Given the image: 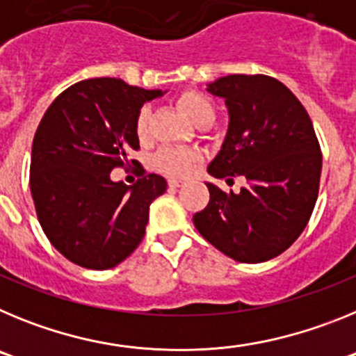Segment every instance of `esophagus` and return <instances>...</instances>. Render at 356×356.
Returning <instances> with one entry per match:
<instances>
[{
  "label": "esophagus",
  "mask_w": 356,
  "mask_h": 356,
  "mask_svg": "<svg viewBox=\"0 0 356 356\" xmlns=\"http://www.w3.org/2000/svg\"><path fill=\"white\" fill-rule=\"evenodd\" d=\"M169 187L171 188H178V187H181V185H184V181L181 180H176V178H169Z\"/></svg>",
  "instance_id": "34e87169"
}]
</instances>
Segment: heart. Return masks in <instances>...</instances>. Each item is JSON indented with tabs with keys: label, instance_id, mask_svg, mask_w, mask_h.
Here are the masks:
<instances>
[{
	"label": "heart",
	"instance_id": "obj_1",
	"mask_svg": "<svg viewBox=\"0 0 356 356\" xmlns=\"http://www.w3.org/2000/svg\"><path fill=\"white\" fill-rule=\"evenodd\" d=\"M180 110L196 127H209L216 118L212 102L196 90H185L176 99ZM149 108L144 106L135 119V134L139 139H146L149 131ZM201 162V155L188 147H162L153 159V165L159 171L171 176H188Z\"/></svg>",
	"mask_w": 356,
	"mask_h": 356
}]
</instances>
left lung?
I'll list each match as a JSON object with an SVG mask.
<instances>
[{
  "label": "left lung",
  "instance_id": "left-lung-1",
  "mask_svg": "<svg viewBox=\"0 0 356 356\" xmlns=\"http://www.w3.org/2000/svg\"><path fill=\"white\" fill-rule=\"evenodd\" d=\"M225 97L229 127L209 165L216 178L246 176L241 193L207 184L210 201L193 221L213 248L237 262H266L300 237L319 194L323 153L300 99L276 78L229 74L209 85Z\"/></svg>",
  "mask_w": 356,
  "mask_h": 356
}]
</instances>
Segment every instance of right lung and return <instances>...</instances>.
Wrapping results in <instances>:
<instances>
[{
  "instance_id": "1",
  "label": "right lung",
  "mask_w": 356,
  "mask_h": 356,
  "mask_svg": "<svg viewBox=\"0 0 356 356\" xmlns=\"http://www.w3.org/2000/svg\"><path fill=\"white\" fill-rule=\"evenodd\" d=\"M160 94L92 78L71 85L46 110L31 146L30 191L44 234L72 264L112 269L143 241L149 205L168 181L140 163L131 187L110 172L130 165V151L139 149L135 119Z\"/></svg>"
}]
</instances>
